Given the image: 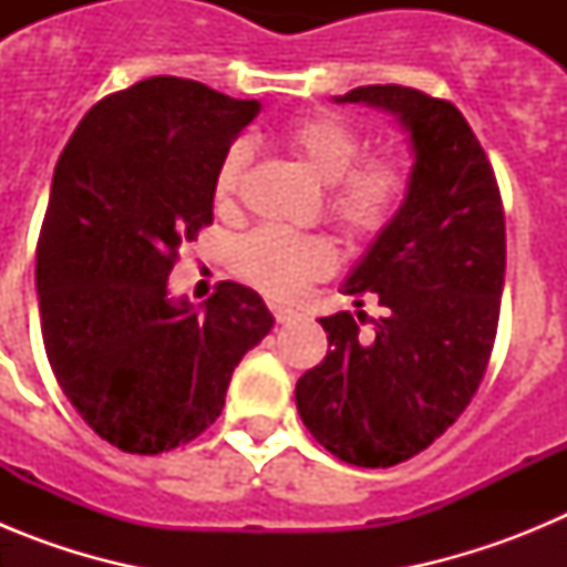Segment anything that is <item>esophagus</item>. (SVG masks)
<instances>
[{
  "label": "esophagus",
  "instance_id": "obj_1",
  "mask_svg": "<svg viewBox=\"0 0 567 567\" xmlns=\"http://www.w3.org/2000/svg\"><path fill=\"white\" fill-rule=\"evenodd\" d=\"M272 315H275V320H278V323H292V320H298L300 318V312L298 309H292V307H284V303H272Z\"/></svg>",
  "mask_w": 567,
  "mask_h": 567
}]
</instances>
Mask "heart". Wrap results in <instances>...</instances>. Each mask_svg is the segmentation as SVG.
I'll return each mask as SVG.
<instances>
[{"mask_svg": "<svg viewBox=\"0 0 567 567\" xmlns=\"http://www.w3.org/2000/svg\"><path fill=\"white\" fill-rule=\"evenodd\" d=\"M287 144L318 182L329 184L327 213L349 238L378 235L392 221L405 193V175L394 162H360L363 142L352 127L334 115H307L280 130ZM249 147L235 142L224 153L215 173V202L227 207L247 169ZM332 249L318 235L260 227L235 249V269L267 295H292L303 280L327 272Z\"/></svg>", "mask_w": 567, "mask_h": 567, "instance_id": "heart-1", "label": "heart"}]
</instances>
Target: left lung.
<instances>
[{"mask_svg": "<svg viewBox=\"0 0 567 567\" xmlns=\"http://www.w3.org/2000/svg\"><path fill=\"white\" fill-rule=\"evenodd\" d=\"M334 102L394 115L414 164L403 204L346 280L354 303L374 295L383 318L374 334L349 312L320 318L332 349L298 380L295 403L334 457L389 468L429 449L477 392L497 338L505 215L494 169L452 102L400 84Z\"/></svg>", "mask_w": 567, "mask_h": 567, "instance_id": "obj_1", "label": "left lung"}]
</instances>
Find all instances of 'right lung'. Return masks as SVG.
<instances>
[{"mask_svg": "<svg viewBox=\"0 0 567 567\" xmlns=\"http://www.w3.org/2000/svg\"><path fill=\"white\" fill-rule=\"evenodd\" d=\"M258 113L255 99L153 76L93 104L59 155L37 247L44 352L84 423L122 452L162 454L209 429L235 365L272 329L244 284L221 280L202 307L167 287Z\"/></svg>", "mask_w": 567, "mask_h": 567, "instance_id": "add662e5", "label": "right lung"}]
</instances>
